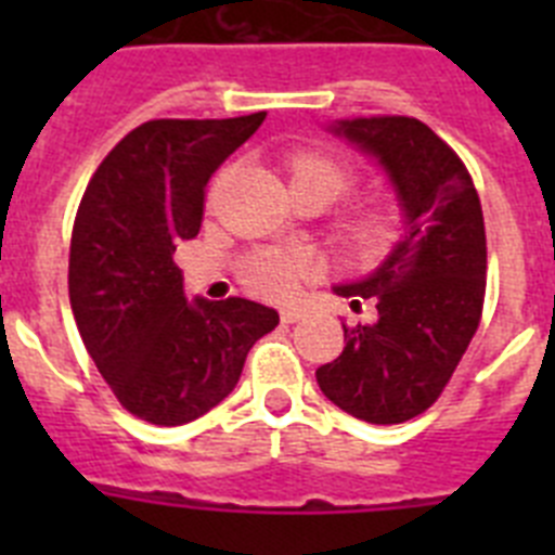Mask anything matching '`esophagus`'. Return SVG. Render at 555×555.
<instances>
[{
  "label": "esophagus",
  "mask_w": 555,
  "mask_h": 555,
  "mask_svg": "<svg viewBox=\"0 0 555 555\" xmlns=\"http://www.w3.org/2000/svg\"><path fill=\"white\" fill-rule=\"evenodd\" d=\"M302 317H306V311H302V308H283V311H281V320L286 322V325H294V322H300Z\"/></svg>",
  "instance_id": "1"
}]
</instances>
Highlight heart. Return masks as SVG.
<instances>
[{
  "mask_svg": "<svg viewBox=\"0 0 555 555\" xmlns=\"http://www.w3.org/2000/svg\"><path fill=\"white\" fill-rule=\"evenodd\" d=\"M292 185L320 189L336 199L356 185V171L345 160L320 152H294L288 158ZM405 222L397 208H366L347 222L345 242L361 261H380L403 242ZM313 274V261L300 249H255L242 261V281L267 300H292Z\"/></svg>",
  "mask_w": 555,
  "mask_h": 555,
  "instance_id": "1",
  "label": "heart"
}]
</instances>
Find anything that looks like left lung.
<instances>
[{
    "label": "left lung",
    "mask_w": 555,
    "mask_h": 555,
    "mask_svg": "<svg viewBox=\"0 0 555 555\" xmlns=\"http://www.w3.org/2000/svg\"><path fill=\"white\" fill-rule=\"evenodd\" d=\"M384 166L405 235L380 267L336 286L350 306L370 300V325L345 327V350L317 370L322 395L372 425L414 420L439 400L480 325L487 230L464 160L428 125L372 116L333 125Z\"/></svg>",
    "instance_id": "obj_1"
}]
</instances>
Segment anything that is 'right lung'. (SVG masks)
<instances>
[{
	"label": "right lung",
	"mask_w": 555,
	"mask_h": 555,
	"mask_svg": "<svg viewBox=\"0 0 555 555\" xmlns=\"http://www.w3.org/2000/svg\"><path fill=\"white\" fill-rule=\"evenodd\" d=\"M267 113L152 119L127 132L80 199L68 300L96 370L132 416L185 425L219 405L278 311L228 297L185 300L175 249L199 233L210 175Z\"/></svg>",
	"instance_id": "add662e5"
}]
</instances>
